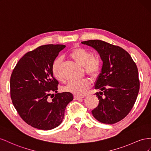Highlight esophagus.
<instances>
[{
	"instance_id": "34e87169",
	"label": "esophagus",
	"mask_w": 151,
	"mask_h": 151,
	"mask_svg": "<svg viewBox=\"0 0 151 151\" xmlns=\"http://www.w3.org/2000/svg\"><path fill=\"white\" fill-rule=\"evenodd\" d=\"M83 97H80V96H74V99L75 100H80L81 99H83Z\"/></svg>"
}]
</instances>
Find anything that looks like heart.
Instances as JSON below:
<instances>
[{
    "label": "heart",
    "instance_id": "heart-1",
    "mask_svg": "<svg viewBox=\"0 0 151 151\" xmlns=\"http://www.w3.org/2000/svg\"><path fill=\"white\" fill-rule=\"evenodd\" d=\"M70 57L80 65L83 66L86 74L92 78H97L101 71V63L96 55H92L91 52L83 47H76L70 53ZM63 61L61 57L55 59L52 64V72L55 78L62 79L61 66ZM90 81L87 78L81 80H71L63 86V91L70 92L77 96H83L90 87Z\"/></svg>",
    "mask_w": 151,
    "mask_h": 151
}]
</instances>
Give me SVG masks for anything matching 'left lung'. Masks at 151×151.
Segmentation results:
<instances>
[{"mask_svg": "<svg viewBox=\"0 0 151 151\" xmlns=\"http://www.w3.org/2000/svg\"><path fill=\"white\" fill-rule=\"evenodd\" d=\"M81 44L91 46L103 61L101 73L95 88L99 103L92 110L93 117L106 124L121 121L134 106L140 88L139 73L135 63L128 52L118 45L100 40H90Z\"/></svg>", "mask_w": 151, "mask_h": 151, "instance_id": "1", "label": "left lung"}]
</instances>
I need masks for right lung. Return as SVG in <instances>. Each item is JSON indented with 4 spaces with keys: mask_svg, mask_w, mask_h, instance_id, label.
Returning a JSON list of instances; mask_svg holds the SVG:
<instances>
[{
    "mask_svg": "<svg viewBox=\"0 0 151 151\" xmlns=\"http://www.w3.org/2000/svg\"><path fill=\"white\" fill-rule=\"evenodd\" d=\"M65 47L48 44L28 52L11 76V98L15 109L26 123L40 130L59 126L66 106L73 99L71 93H58L59 82L52 72V64Z\"/></svg>",
    "mask_w": 151,
    "mask_h": 151,
    "instance_id": "right-lung-1",
    "label": "right lung"
}]
</instances>
